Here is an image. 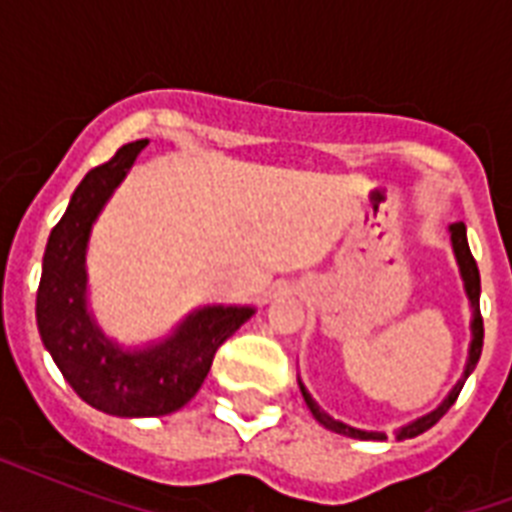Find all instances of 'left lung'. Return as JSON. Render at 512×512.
Listing matches in <instances>:
<instances>
[{"label":"left lung","mask_w":512,"mask_h":512,"mask_svg":"<svg viewBox=\"0 0 512 512\" xmlns=\"http://www.w3.org/2000/svg\"><path fill=\"white\" fill-rule=\"evenodd\" d=\"M449 233H452L454 257H457V265H460L462 281H465V295H468L470 308H473V321H470V332H473V340H470L468 364H465V372H462V377L457 380V385L449 390V396H446L444 401H441V404L433 409V412H428L425 417H417L414 422H409V425H404V428L396 430L398 441L420 436V433H425V430L433 428V425H436V422L441 420V417H444L449 409H452V404L457 401V396H460L462 385H465V380L470 377V372L476 369L478 358H481V348H484V319H481V308H478V297H481V276H478L476 260H473V255H470L465 223H452V225H449ZM300 390H303V398H305V404H308V409H311V414L321 422V425H324V428L335 430V433H340V436L361 438V441H382V438H385V433H377V430L350 428V425H345V422L335 420V417H329V414L324 412V409H321L316 401H313V396L308 393V390H305L303 382H300Z\"/></svg>","instance_id":"8db88e82"}]
</instances>
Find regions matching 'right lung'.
Returning <instances> with one entry per match:
<instances>
[{
  "label": "right lung",
  "mask_w": 512,
  "mask_h": 512,
  "mask_svg": "<svg viewBox=\"0 0 512 512\" xmlns=\"http://www.w3.org/2000/svg\"><path fill=\"white\" fill-rule=\"evenodd\" d=\"M146 146L127 143L76 185L47 239L36 292V327L52 361L76 396L116 417H162L188 404L217 348L255 313L249 305H207L146 348L127 350L103 335L87 308V244L92 223Z\"/></svg>",
  "instance_id": "add662e5"
}]
</instances>
